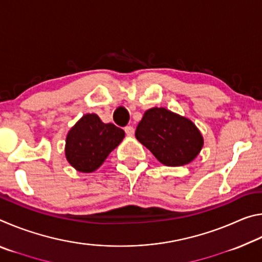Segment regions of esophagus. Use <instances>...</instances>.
<instances>
[{
    "instance_id": "esophagus-1",
    "label": "esophagus",
    "mask_w": 262,
    "mask_h": 262,
    "mask_svg": "<svg viewBox=\"0 0 262 262\" xmlns=\"http://www.w3.org/2000/svg\"><path fill=\"white\" fill-rule=\"evenodd\" d=\"M125 133H126L127 136H133V135H134V133H135L134 127H133V126L125 127Z\"/></svg>"
}]
</instances>
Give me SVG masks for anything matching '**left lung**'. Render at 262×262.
Masks as SVG:
<instances>
[{
  "mask_svg": "<svg viewBox=\"0 0 262 262\" xmlns=\"http://www.w3.org/2000/svg\"><path fill=\"white\" fill-rule=\"evenodd\" d=\"M136 139L166 166H181L198 156L203 139L194 123L166 108L154 107L136 127Z\"/></svg>",
  "mask_w": 262,
  "mask_h": 262,
  "instance_id": "obj_1",
  "label": "left lung"
}]
</instances>
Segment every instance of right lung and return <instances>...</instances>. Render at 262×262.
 Here are the masks:
<instances>
[{
    "mask_svg": "<svg viewBox=\"0 0 262 262\" xmlns=\"http://www.w3.org/2000/svg\"><path fill=\"white\" fill-rule=\"evenodd\" d=\"M125 137L113 123H104L97 114H85L68 133L66 157L79 172H92Z\"/></svg>",
    "mask_w": 262,
    "mask_h": 262,
    "instance_id": "right-lung-1",
    "label": "right lung"
}]
</instances>
